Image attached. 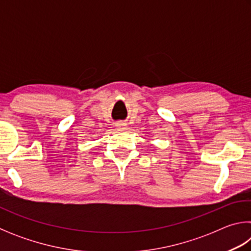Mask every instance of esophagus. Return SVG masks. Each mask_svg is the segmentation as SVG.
I'll return each mask as SVG.
<instances>
[{
  "mask_svg": "<svg viewBox=\"0 0 251 251\" xmlns=\"http://www.w3.org/2000/svg\"><path fill=\"white\" fill-rule=\"evenodd\" d=\"M116 127L121 130H125V129H127V124L124 122H118V123H116Z\"/></svg>",
  "mask_w": 251,
  "mask_h": 251,
  "instance_id": "esophagus-1",
  "label": "esophagus"
}]
</instances>
